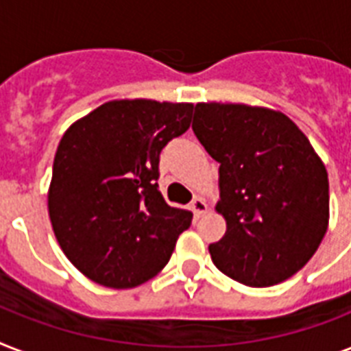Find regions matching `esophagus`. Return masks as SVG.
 I'll list each match as a JSON object with an SVG mask.
<instances>
[{"mask_svg":"<svg viewBox=\"0 0 351 351\" xmlns=\"http://www.w3.org/2000/svg\"><path fill=\"white\" fill-rule=\"evenodd\" d=\"M191 211L195 213V217H202V215L208 211V204H206V200H204V198L197 197L191 202Z\"/></svg>","mask_w":351,"mask_h":351,"instance_id":"1","label":"esophagus"}]
</instances>
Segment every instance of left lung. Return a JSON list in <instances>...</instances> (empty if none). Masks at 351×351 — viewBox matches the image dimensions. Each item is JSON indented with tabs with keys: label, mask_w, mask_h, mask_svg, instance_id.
Returning <instances> with one entry per match:
<instances>
[{
	"label": "left lung",
	"mask_w": 351,
	"mask_h": 351,
	"mask_svg": "<svg viewBox=\"0 0 351 351\" xmlns=\"http://www.w3.org/2000/svg\"><path fill=\"white\" fill-rule=\"evenodd\" d=\"M193 131L217 160L226 234L209 245L215 266L267 288L302 269L330 220L326 167L286 114L244 104H197Z\"/></svg>",
	"instance_id": "left-lung-1"
}]
</instances>
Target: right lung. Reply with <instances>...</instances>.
<instances>
[{
	"label": "right lung",
	"instance_id": "right-lung-1",
	"mask_svg": "<svg viewBox=\"0 0 351 351\" xmlns=\"http://www.w3.org/2000/svg\"><path fill=\"white\" fill-rule=\"evenodd\" d=\"M193 104L112 100L69 127L49 187V217L67 258L90 280L127 289L169 262L193 213L158 189L160 151L191 125Z\"/></svg>",
	"mask_w": 351,
	"mask_h": 351
}]
</instances>
